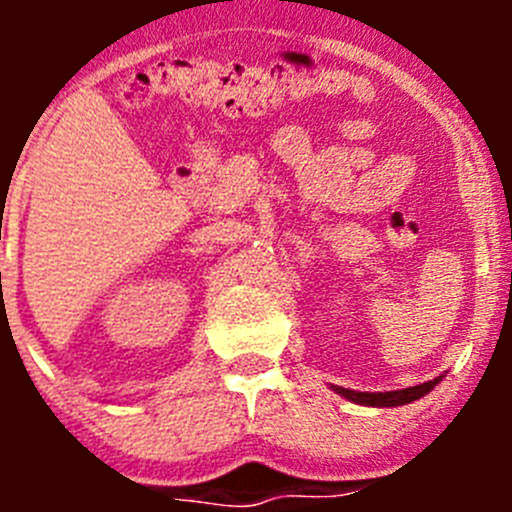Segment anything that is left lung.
Returning a JSON list of instances; mask_svg holds the SVG:
<instances>
[{
	"instance_id": "obj_1",
	"label": "left lung",
	"mask_w": 512,
	"mask_h": 512,
	"mask_svg": "<svg viewBox=\"0 0 512 512\" xmlns=\"http://www.w3.org/2000/svg\"><path fill=\"white\" fill-rule=\"evenodd\" d=\"M438 382H441V377L418 384V387L392 390V392H356V390H346V387H333V390H336L341 397H346V400L356 402V405H369V408H397V405H408V402H415L423 395H428Z\"/></svg>"
}]
</instances>
